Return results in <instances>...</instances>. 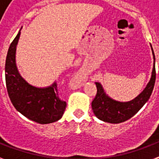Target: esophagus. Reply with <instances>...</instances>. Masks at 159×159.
Listing matches in <instances>:
<instances>
[{
    "label": "esophagus",
    "mask_w": 159,
    "mask_h": 159,
    "mask_svg": "<svg viewBox=\"0 0 159 159\" xmlns=\"http://www.w3.org/2000/svg\"><path fill=\"white\" fill-rule=\"evenodd\" d=\"M83 82H84V77L81 72H78V73L75 75L74 77L72 78V81H71L72 86L75 87H82V85L83 84Z\"/></svg>",
    "instance_id": "obj_1"
}]
</instances>
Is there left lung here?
I'll return each instance as SVG.
<instances>
[{"mask_svg":"<svg viewBox=\"0 0 159 159\" xmlns=\"http://www.w3.org/2000/svg\"><path fill=\"white\" fill-rule=\"evenodd\" d=\"M151 49L153 55V67L150 81L148 82L143 92L132 101L120 102L113 100L106 94L102 84L96 82L97 92L96 97L92 102L93 113L97 118L102 121L111 124H119L127 120L134 116L149 99L153 92L156 79L155 56L153 48Z\"/></svg>","mask_w":159,"mask_h":159,"instance_id":"left-lung-1","label":"left lung"}]
</instances>
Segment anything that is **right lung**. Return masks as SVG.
Returning a JSON list of instances; mask_svg holds the SVG:
<instances>
[{
	"instance_id": "obj_1",
	"label": "right lung",
	"mask_w": 159,
	"mask_h": 159,
	"mask_svg": "<svg viewBox=\"0 0 159 159\" xmlns=\"http://www.w3.org/2000/svg\"><path fill=\"white\" fill-rule=\"evenodd\" d=\"M21 29L14 39L6 59V88L11 103L26 118L39 124H50L62 118L67 104L59 98L57 83L36 87L21 77L16 66V52Z\"/></svg>"
}]
</instances>
